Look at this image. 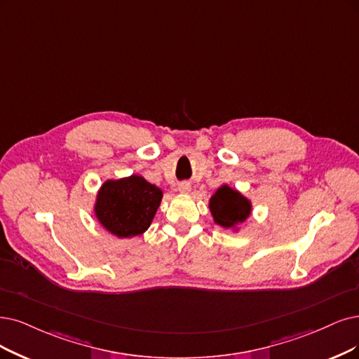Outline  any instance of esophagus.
<instances>
[{
    "label": "esophagus",
    "mask_w": 359,
    "mask_h": 359,
    "mask_svg": "<svg viewBox=\"0 0 359 359\" xmlns=\"http://www.w3.org/2000/svg\"><path fill=\"white\" fill-rule=\"evenodd\" d=\"M177 189H179V192H180V194H188V192L191 191V183H188V182H182V183H179Z\"/></svg>",
    "instance_id": "esophagus-1"
}]
</instances>
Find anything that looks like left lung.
<instances>
[{"instance_id": "1", "label": "left lung", "mask_w": 359, "mask_h": 359, "mask_svg": "<svg viewBox=\"0 0 359 359\" xmlns=\"http://www.w3.org/2000/svg\"><path fill=\"white\" fill-rule=\"evenodd\" d=\"M208 207L215 222L226 229H236L238 224L244 223L251 215L250 200L228 184H222L215 192Z\"/></svg>"}]
</instances>
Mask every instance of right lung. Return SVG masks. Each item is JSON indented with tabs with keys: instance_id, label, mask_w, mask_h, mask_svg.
Segmentation results:
<instances>
[{
	"instance_id": "add662e5",
	"label": "right lung",
	"mask_w": 359,
	"mask_h": 359,
	"mask_svg": "<svg viewBox=\"0 0 359 359\" xmlns=\"http://www.w3.org/2000/svg\"><path fill=\"white\" fill-rule=\"evenodd\" d=\"M161 198V189L137 175L106 180L96 198L95 215L115 236H136L151 226Z\"/></svg>"
}]
</instances>
